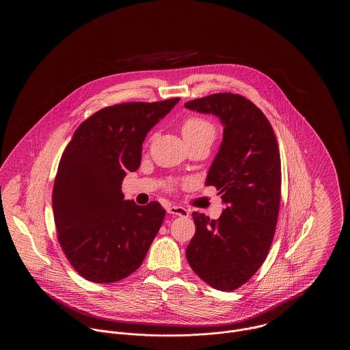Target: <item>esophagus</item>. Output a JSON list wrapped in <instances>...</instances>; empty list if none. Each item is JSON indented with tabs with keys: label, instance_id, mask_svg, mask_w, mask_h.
<instances>
[{
	"label": "esophagus",
	"instance_id": "esophagus-1",
	"mask_svg": "<svg viewBox=\"0 0 350 350\" xmlns=\"http://www.w3.org/2000/svg\"><path fill=\"white\" fill-rule=\"evenodd\" d=\"M167 213L172 215H177V217H189V211L186 208H183V206H177V204H167Z\"/></svg>",
	"mask_w": 350,
	"mask_h": 350
}]
</instances>
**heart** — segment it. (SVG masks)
Wrapping results in <instances>:
<instances>
[{"mask_svg":"<svg viewBox=\"0 0 350 350\" xmlns=\"http://www.w3.org/2000/svg\"><path fill=\"white\" fill-rule=\"evenodd\" d=\"M181 130L186 142H207L211 144L217 136L214 123L206 118H187L185 119Z\"/></svg>","mask_w":350,"mask_h":350,"instance_id":"b5f03b06","label":"heart"}]
</instances>
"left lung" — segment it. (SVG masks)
Wrapping results in <instances>:
<instances>
[{
	"instance_id": "8db88e82",
	"label": "left lung",
	"mask_w": 350,
	"mask_h": 350,
	"mask_svg": "<svg viewBox=\"0 0 350 350\" xmlns=\"http://www.w3.org/2000/svg\"><path fill=\"white\" fill-rule=\"evenodd\" d=\"M185 107L220 118L224 133L206 185L227 204L219 219L193 213L196 233L186 258L214 288L232 291L248 282L270 250L281 202V157L275 133L252 100L217 93Z\"/></svg>"
}]
</instances>
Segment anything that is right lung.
<instances>
[{"label":"right lung","mask_w":350,"mask_h":350,"mask_svg":"<svg viewBox=\"0 0 350 350\" xmlns=\"http://www.w3.org/2000/svg\"><path fill=\"white\" fill-rule=\"evenodd\" d=\"M180 98L107 106L83 120L62 154L52 191L57 240L88 281L118 282L142 265L165 210L124 200L126 172L142 161L150 129Z\"/></svg>","instance_id":"obj_1"}]
</instances>
